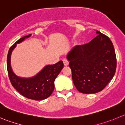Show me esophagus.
Wrapping results in <instances>:
<instances>
[{
  "label": "esophagus",
  "mask_w": 125,
  "mask_h": 125,
  "mask_svg": "<svg viewBox=\"0 0 125 125\" xmlns=\"http://www.w3.org/2000/svg\"><path fill=\"white\" fill-rule=\"evenodd\" d=\"M62 61H63L64 65L65 66H68V65H69V61L67 60V59H64L63 60H62Z\"/></svg>",
  "instance_id": "obj_1"
}]
</instances>
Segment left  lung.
Here are the masks:
<instances>
[{"label": "left lung", "mask_w": 125, "mask_h": 125, "mask_svg": "<svg viewBox=\"0 0 125 125\" xmlns=\"http://www.w3.org/2000/svg\"><path fill=\"white\" fill-rule=\"evenodd\" d=\"M96 34L88 43L73 47L67 56L73 84L83 94L102 91L116 71L117 59L112 42L98 31Z\"/></svg>", "instance_id": "left-lung-1"}]
</instances>
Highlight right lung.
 <instances>
[{
    "label": "right lung",
    "instance_id": "obj_1",
    "mask_svg": "<svg viewBox=\"0 0 125 125\" xmlns=\"http://www.w3.org/2000/svg\"><path fill=\"white\" fill-rule=\"evenodd\" d=\"M31 34L19 39L8 51L7 55V71L12 86L21 94L28 99L40 101L47 99L53 93L54 80L64 67L63 62L60 61L53 65L44 67L35 76L31 78H21L14 73L11 67V54L16 44L31 37Z\"/></svg>",
    "mask_w": 125,
    "mask_h": 125
}]
</instances>
